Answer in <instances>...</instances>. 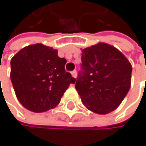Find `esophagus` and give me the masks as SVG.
<instances>
[{
	"label": "esophagus",
	"instance_id": "esophagus-1",
	"mask_svg": "<svg viewBox=\"0 0 146 146\" xmlns=\"http://www.w3.org/2000/svg\"><path fill=\"white\" fill-rule=\"evenodd\" d=\"M71 75H72V77H73L74 78H77V77H78V73H77L76 70H74V71H72V72H71Z\"/></svg>",
	"mask_w": 146,
	"mask_h": 146
}]
</instances>
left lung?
Here are the masks:
<instances>
[{
    "mask_svg": "<svg viewBox=\"0 0 146 146\" xmlns=\"http://www.w3.org/2000/svg\"><path fill=\"white\" fill-rule=\"evenodd\" d=\"M76 88L86 108L106 115L117 108L131 87L132 65L114 46L100 42L82 49Z\"/></svg>",
    "mask_w": 146,
    "mask_h": 146,
    "instance_id": "8db88e82",
    "label": "left lung"
}]
</instances>
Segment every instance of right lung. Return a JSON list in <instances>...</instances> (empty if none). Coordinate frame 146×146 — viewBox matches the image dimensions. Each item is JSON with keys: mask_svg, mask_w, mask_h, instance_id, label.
Instances as JSON below:
<instances>
[{"mask_svg": "<svg viewBox=\"0 0 146 146\" xmlns=\"http://www.w3.org/2000/svg\"><path fill=\"white\" fill-rule=\"evenodd\" d=\"M66 63L57 49L40 43L21 48L11 60V80L20 103L35 113L57 106L76 81L65 71Z\"/></svg>", "mask_w": 146, "mask_h": 146, "instance_id": "add662e5", "label": "right lung"}]
</instances>
